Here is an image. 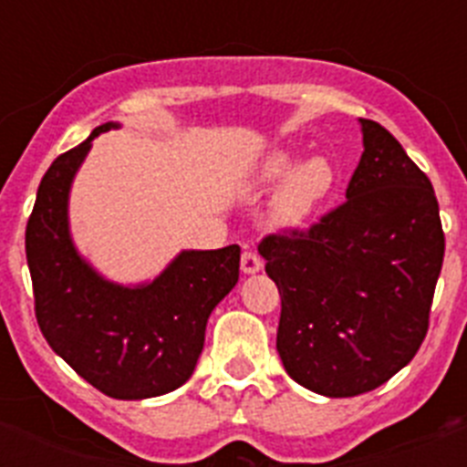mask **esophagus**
<instances>
[{"instance_id": "obj_1", "label": "esophagus", "mask_w": 467, "mask_h": 467, "mask_svg": "<svg viewBox=\"0 0 467 467\" xmlns=\"http://www.w3.org/2000/svg\"><path fill=\"white\" fill-rule=\"evenodd\" d=\"M241 269H243V274H247V275L259 274V271L264 269V262L259 259V254L245 250V253H243V257H241Z\"/></svg>"}]
</instances>
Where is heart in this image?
<instances>
[{"label":"heart","mask_w":467,"mask_h":467,"mask_svg":"<svg viewBox=\"0 0 467 467\" xmlns=\"http://www.w3.org/2000/svg\"><path fill=\"white\" fill-rule=\"evenodd\" d=\"M299 159L301 151L296 150H275L264 156L245 180L250 192L278 187L269 205V222L278 231L306 224L334 187V168L325 156Z\"/></svg>","instance_id":"1"}]
</instances>
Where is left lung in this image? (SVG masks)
<instances>
[{"instance_id": "obj_1", "label": "left lung", "mask_w": 467, "mask_h": 467, "mask_svg": "<svg viewBox=\"0 0 467 467\" xmlns=\"http://www.w3.org/2000/svg\"><path fill=\"white\" fill-rule=\"evenodd\" d=\"M360 130L344 203L308 234L259 245L283 299L285 372L325 398L374 390L410 365L444 259L431 180L386 128L360 119Z\"/></svg>"}]
</instances>
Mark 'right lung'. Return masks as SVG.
I'll list each match as a JSON object with an SVG mask.
<instances>
[{"label": "right lung", "instance_id": "1", "mask_svg": "<svg viewBox=\"0 0 467 467\" xmlns=\"http://www.w3.org/2000/svg\"><path fill=\"white\" fill-rule=\"evenodd\" d=\"M98 126L79 147L57 156L41 177L25 253L35 287L36 323L56 356L117 400L166 395L193 374L214 306L238 283L241 247L182 250L142 283H117L79 253L69 226V193Z\"/></svg>", "mask_w": 467, "mask_h": 467}]
</instances>
